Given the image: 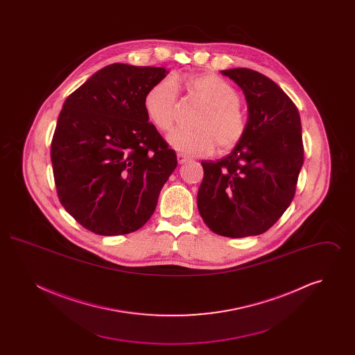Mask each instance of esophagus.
Returning a JSON list of instances; mask_svg holds the SVG:
<instances>
[{
  "label": "esophagus",
  "mask_w": 355,
  "mask_h": 355,
  "mask_svg": "<svg viewBox=\"0 0 355 355\" xmlns=\"http://www.w3.org/2000/svg\"><path fill=\"white\" fill-rule=\"evenodd\" d=\"M177 159H178V164L182 165V164H185V162L189 161V157H186L185 154H182V153H178L177 154Z\"/></svg>",
  "instance_id": "34e87169"
}]
</instances>
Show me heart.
<instances>
[{
  "label": "heart",
  "mask_w": 355,
  "mask_h": 355,
  "mask_svg": "<svg viewBox=\"0 0 355 355\" xmlns=\"http://www.w3.org/2000/svg\"><path fill=\"white\" fill-rule=\"evenodd\" d=\"M189 92L206 106L196 121L197 128H177L168 135L173 149L187 155H206L214 150L236 146L246 133L248 121L239 106L236 89L214 74H200L186 80ZM144 107L159 130H170L178 116L177 86L173 80H162L148 90Z\"/></svg>",
  "instance_id": "heart-1"
}]
</instances>
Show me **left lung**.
<instances>
[{"mask_svg": "<svg viewBox=\"0 0 355 355\" xmlns=\"http://www.w3.org/2000/svg\"><path fill=\"white\" fill-rule=\"evenodd\" d=\"M243 92L248 128L218 161H202L197 205L216 234L258 236L281 218L294 198L304 165L301 117L286 93L252 69L222 70Z\"/></svg>", "mask_w": 355, "mask_h": 355, "instance_id": "1", "label": "left lung"}]
</instances>
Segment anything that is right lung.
I'll return each instance as SVG.
<instances>
[{
	"instance_id": "add662e5",
	"label": "right lung",
	"mask_w": 355,
	"mask_h": 355,
	"mask_svg": "<svg viewBox=\"0 0 355 355\" xmlns=\"http://www.w3.org/2000/svg\"><path fill=\"white\" fill-rule=\"evenodd\" d=\"M165 68L112 64L74 90L58 116L51 165L60 202L85 229L122 236L152 217L177 155L144 98Z\"/></svg>"
}]
</instances>
